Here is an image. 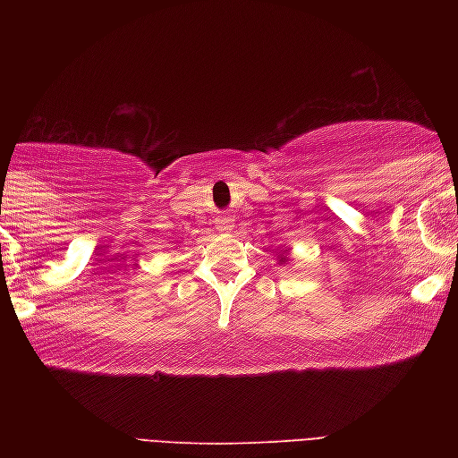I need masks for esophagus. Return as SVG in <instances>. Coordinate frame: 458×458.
<instances>
[{
	"label": "esophagus",
	"instance_id": "1",
	"mask_svg": "<svg viewBox=\"0 0 458 458\" xmlns=\"http://www.w3.org/2000/svg\"><path fill=\"white\" fill-rule=\"evenodd\" d=\"M233 227H235V221L231 216H221L216 221V229L218 231H231Z\"/></svg>",
	"mask_w": 458,
	"mask_h": 458
}]
</instances>
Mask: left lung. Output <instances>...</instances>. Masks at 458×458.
Instances as JSON below:
<instances>
[{
	"label": "left lung",
	"mask_w": 458,
	"mask_h": 458,
	"mask_svg": "<svg viewBox=\"0 0 458 458\" xmlns=\"http://www.w3.org/2000/svg\"><path fill=\"white\" fill-rule=\"evenodd\" d=\"M277 265H281V267H287V265H290V259H287V250H285V256H279Z\"/></svg>",
	"instance_id": "left-lung-1"
}]
</instances>
